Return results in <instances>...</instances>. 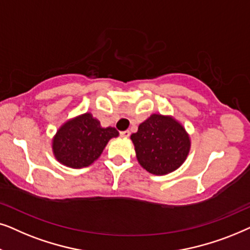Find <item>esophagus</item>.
Here are the masks:
<instances>
[{
    "label": "esophagus",
    "mask_w": 250,
    "mask_h": 250,
    "mask_svg": "<svg viewBox=\"0 0 250 250\" xmlns=\"http://www.w3.org/2000/svg\"><path fill=\"white\" fill-rule=\"evenodd\" d=\"M120 135H121V137H129V135H130V131H129V130L121 131V132H120Z\"/></svg>",
    "instance_id": "1"
}]
</instances>
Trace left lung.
<instances>
[{
  "label": "left lung",
  "instance_id": "left-lung-1",
  "mask_svg": "<svg viewBox=\"0 0 250 250\" xmlns=\"http://www.w3.org/2000/svg\"><path fill=\"white\" fill-rule=\"evenodd\" d=\"M138 164L153 175H167L181 167L191 149L184 125L172 115L151 114L130 136Z\"/></svg>",
  "mask_w": 250,
  "mask_h": 250
}]
</instances>
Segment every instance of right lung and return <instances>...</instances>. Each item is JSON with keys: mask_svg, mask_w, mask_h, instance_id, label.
Here are the masks:
<instances>
[{"mask_svg": "<svg viewBox=\"0 0 250 250\" xmlns=\"http://www.w3.org/2000/svg\"><path fill=\"white\" fill-rule=\"evenodd\" d=\"M119 137L113 127H102L99 120L86 112L68 119L51 141L53 156L66 167L80 169L94 164L109 139Z\"/></svg>", "mask_w": 250, "mask_h": 250, "instance_id": "obj_1", "label": "right lung"}]
</instances>
